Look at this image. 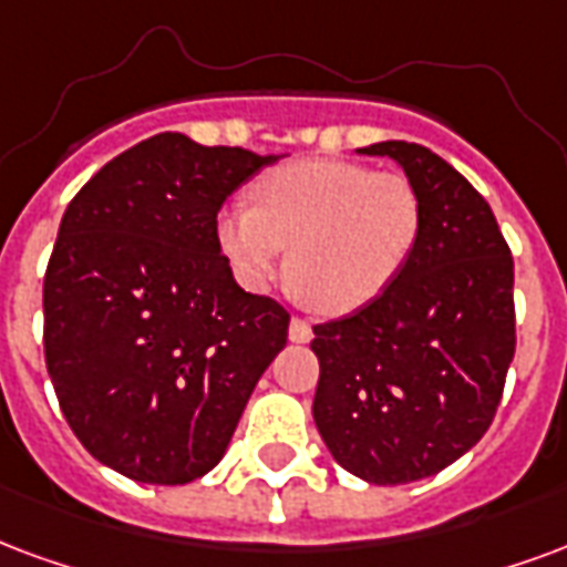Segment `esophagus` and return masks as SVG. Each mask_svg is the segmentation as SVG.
<instances>
[{
  "mask_svg": "<svg viewBox=\"0 0 567 567\" xmlns=\"http://www.w3.org/2000/svg\"><path fill=\"white\" fill-rule=\"evenodd\" d=\"M288 337H291V342H297V346H306V342H312V327L306 324V321H300V318H291Z\"/></svg>",
  "mask_w": 567,
  "mask_h": 567,
  "instance_id": "34e87169",
  "label": "esophagus"
}]
</instances>
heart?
<instances>
[{
	"label": "heart",
	"instance_id": "1",
	"mask_svg": "<svg viewBox=\"0 0 567 567\" xmlns=\"http://www.w3.org/2000/svg\"><path fill=\"white\" fill-rule=\"evenodd\" d=\"M255 207L230 204L216 237L237 279L264 291L288 245L291 295L324 316L375 303L412 261L423 204L409 177L354 162H295L251 186Z\"/></svg>",
	"mask_w": 567,
	"mask_h": 567
}]
</instances>
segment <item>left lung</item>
I'll return each instance as SVG.
<instances>
[{"label": "left lung", "instance_id": "1", "mask_svg": "<svg viewBox=\"0 0 567 567\" xmlns=\"http://www.w3.org/2000/svg\"><path fill=\"white\" fill-rule=\"evenodd\" d=\"M412 179L423 228L400 279L360 312L312 327V417L346 472L379 486L439 475L472 451L514 360V258L493 209L442 155L381 141Z\"/></svg>", "mask_w": 567, "mask_h": 567}]
</instances>
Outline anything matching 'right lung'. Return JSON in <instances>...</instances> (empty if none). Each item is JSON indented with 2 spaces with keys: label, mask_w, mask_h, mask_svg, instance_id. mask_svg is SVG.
I'll use <instances>...</instances> for the list:
<instances>
[{
  "label": "right lung",
  "mask_w": 567,
  "mask_h": 567,
  "mask_svg": "<svg viewBox=\"0 0 567 567\" xmlns=\"http://www.w3.org/2000/svg\"><path fill=\"white\" fill-rule=\"evenodd\" d=\"M279 155L141 141L74 195L44 276V360L65 421L141 484L219 463L288 312L243 291L216 237L221 204Z\"/></svg>",
  "instance_id": "1"
}]
</instances>
